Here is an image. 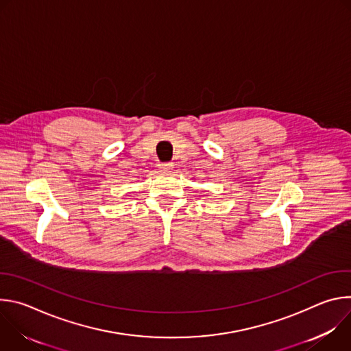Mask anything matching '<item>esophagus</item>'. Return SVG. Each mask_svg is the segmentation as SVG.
Wrapping results in <instances>:
<instances>
[{
	"label": "esophagus",
	"mask_w": 351,
	"mask_h": 351,
	"mask_svg": "<svg viewBox=\"0 0 351 351\" xmlns=\"http://www.w3.org/2000/svg\"><path fill=\"white\" fill-rule=\"evenodd\" d=\"M158 168L161 169V171H171L172 168H173V164L172 162H162V164H158Z\"/></svg>",
	"instance_id": "obj_1"
}]
</instances>
